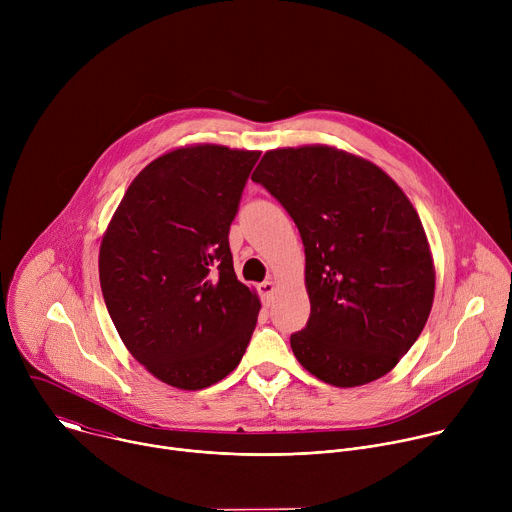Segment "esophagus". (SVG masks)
Listing matches in <instances>:
<instances>
[{"label": "esophagus", "mask_w": 512, "mask_h": 512, "mask_svg": "<svg viewBox=\"0 0 512 512\" xmlns=\"http://www.w3.org/2000/svg\"><path fill=\"white\" fill-rule=\"evenodd\" d=\"M257 289H259V296H261V300H263L265 304H269V302H271V298H273L275 283H273V281H261V283L257 285Z\"/></svg>", "instance_id": "1"}]
</instances>
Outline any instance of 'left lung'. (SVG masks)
I'll return each instance as SVG.
<instances>
[{
  "label": "left lung",
  "instance_id": "8db88e82",
  "mask_svg": "<svg viewBox=\"0 0 512 512\" xmlns=\"http://www.w3.org/2000/svg\"><path fill=\"white\" fill-rule=\"evenodd\" d=\"M306 247L310 320L291 334L302 367L334 387L387 375L419 338L435 269L419 214L373 162L330 145L265 152L251 176Z\"/></svg>",
  "mask_w": 512,
  "mask_h": 512
}]
</instances>
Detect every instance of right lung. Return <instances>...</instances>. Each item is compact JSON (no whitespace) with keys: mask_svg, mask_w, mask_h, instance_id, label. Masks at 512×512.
<instances>
[{"mask_svg":"<svg viewBox=\"0 0 512 512\" xmlns=\"http://www.w3.org/2000/svg\"><path fill=\"white\" fill-rule=\"evenodd\" d=\"M261 152L198 143L145 166L99 251L109 316L156 379L206 389L237 369L261 302L235 275L229 229Z\"/></svg>","mask_w":512,"mask_h":512,"instance_id":"obj_1","label":"right lung"}]
</instances>
